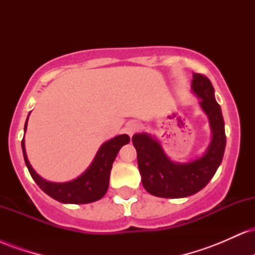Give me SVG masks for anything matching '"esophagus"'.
Here are the masks:
<instances>
[{
	"label": "esophagus",
	"instance_id": "34e87169",
	"mask_svg": "<svg viewBox=\"0 0 255 255\" xmlns=\"http://www.w3.org/2000/svg\"><path fill=\"white\" fill-rule=\"evenodd\" d=\"M139 129H140V124H137V122H135V121L128 122V124L126 125V127H125L126 133H127L129 136L133 135V134Z\"/></svg>",
	"mask_w": 255,
	"mask_h": 255
}]
</instances>
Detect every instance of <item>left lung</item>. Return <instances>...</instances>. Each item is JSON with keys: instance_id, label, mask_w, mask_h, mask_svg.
<instances>
[{"instance_id": "left-lung-1", "label": "left lung", "mask_w": 255, "mask_h": 255, "mask_svg": "<svg viewBox=\"0 0 255 255\" xmlns=\"http://www.w3.org/2000/svg\"><path fill=\"white\" fill-rule=\"evenodd\" d=\"M192 92L200 99L199 107L209 119L211 128V141L200 157L186 163L174 162L151 134L136 133L131 137L142 186L154 197L177 199L195 194L210 182L223 159L224 120L211 81L193 73Z\"/></svg>"}]
</instances>
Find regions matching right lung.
<instances>
[{
  "label": "right lung",
  "mask_w": 255,
  "mask_h": 255,
  "mask_svg": "<svg viewBox=\"0 0 255 255\" xmlns=\"http://www.w3.org/2000/svg\"><path fill=\"white\" fill-rule=\"evenodd\" d=\"M27 121L28 118L26 120L24 131L27 129ZM129 140L130 137L127 134H121L105 141L99 147L89 168L80 176L68 182H50L40 177L28 162L24 139L21 141V147L26 166L32 178L36 181L44 193L63 204H90L99 200L105 195L109 188L110 171L114 160L118 156L120 148L128 144Z\"/></svg>",
  "instance_id": "1"
}]
</instances>
